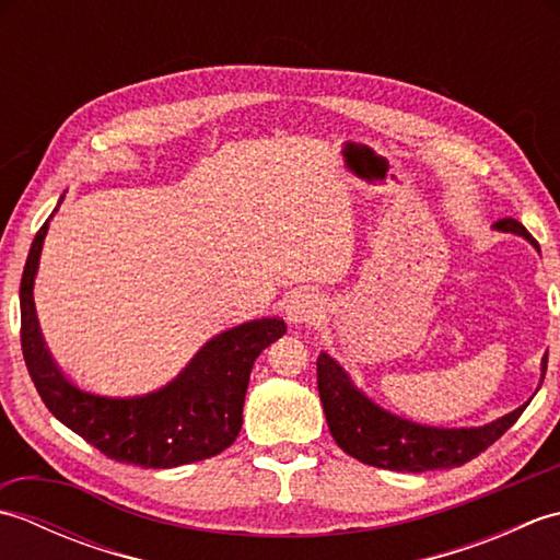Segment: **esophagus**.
Listing matches in <instances>:
<instances>
[{"instance_id": "34e87169", "label": "esophagus", "mask_w": 560, "mask_h": 560, "mask_svg": "<svg viewBox=\"0 0 560 560\" xmlns=\"http://www.w3.org/2000/svg\"><path fill=\"white\" fill-rule=\"evenodd\" d=\"M319 311H323V303H319L315 293L299 291L293 293L287 303V319L295 327H303V325L315 323Z\"/></svg>"}]
</instances>
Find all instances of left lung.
I'll list each match as a JSON object with an SVG mask.
<instances>
[{"label":"left lung","mask_w":560,"mask_h":560,"mask_svg":"<svg viewBox=\"0 0 560 560\" xmlns=\"http://www.w3.org/2000/svg\"><path fill=\"white\" fill-rule=\"evenodd\" d=\"M495 231L515 233L529 241L539 253V243L515 219L493 223ZM549 351L541 359V377L546 375ZM317 389L323 399L327 425L337 445L363 464L392 471H433L462 467L493 445L510 425H513L527 404L510 411L501 419L474 428H438L416 423L380 407L377 401L353 385L351 375L331 359L327 351L317 355Z\"/></svg>","instance_id":"left-lung-1"}]
</instances>
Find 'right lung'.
Returning a JSON list of instances; mask_svg holds the SVG:
<instances>
[{"instance_id": "1", "label": "right lung", "mask_w": 560, "mask_h": 560, "mask_svg": "<svg viewBox=\"0 0 560 560\" xmlns=\"http://www.w3.org/2000/svg\"><path fill=\"white\" fill-rule=\"evenodd\" d=\"M59 197L55 211L62 205ZM35 235L21 277V349L45 407L105 457L144 469H173L219 455L241 433L257 355L287 335L279 317L249 319L201 347L168 385L137 397H105L71 383L47 351L33 287L50 221Z\"/></svg>"}]
</instances>
